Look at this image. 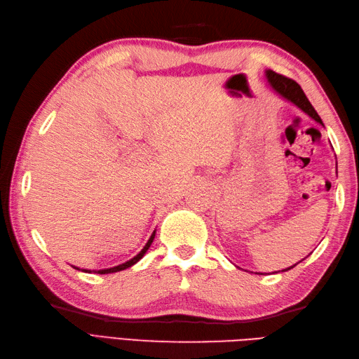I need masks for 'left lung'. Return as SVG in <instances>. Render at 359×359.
Masks as SVG:
<instances>
[{"label":"left lung","instance_id":"1","mask_svg":"<svg viewBox=\"0 0 359 359\" xmlns=\"http://www.w3.org/2000/svg\"><path fill=\"white\" fill-rule=\"evenodd\" d=\"M265 77H266V80H269V85L271 86V89L274 90V93H276L278 95H280L282 98H284V100L293 103L296 108H299L304 114H307V116L313 118L316 123L324 126L321 117L318 116V112L315 111L313 106H311V103L309 102V98L306 97V94H304V90L301 89V86L297 85L294 80L287 79V77H284V75L276 74V72L271 71V69H266L265 71ZM294 265L288 266V269L282 270V271H287L290 269H293Z\"/></svg>","mask_w":359,"mask_h":359}]
</instances>
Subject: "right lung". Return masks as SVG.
Instances as JSON below:
<instances>
[{"instance_id":"add662e5","label":"right lung","mask_w":359,"mask_h":359,"mask_svg":"<svg viewBox=\"0 0 359 359\" xmlns=\"http://www.w3.org/2000/svg\"><path fill=\"white\" fill-rule=\"evenodd\" d=\"M154 236H156V230L152 231V234H151V238L148 239V242H147V245H144L143 248H142V251L137 256H134L133 259H129L128 262H125V264H120V265H117V266H112V269H103V270H93L94 273H98V274H108V273H117V271H121V270H126V269H129V266H133L134 264H137L140 261V259L144 256V253H147L148 251V248L151 247V243H152V241H154ZM74 269H77V266H74ZM77 270H80V269H77ZM83 271H89L90 273V270H83Z\"/></svg>"}]
</instances>
